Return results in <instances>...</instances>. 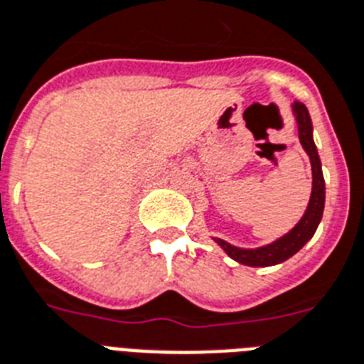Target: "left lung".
<instances>
[{"label": "left lung", "instance_id": "8db88e82", "mask_svg": "<svg viewBox=\"0 0 364 364\" xmlns=\"http://www.w3.org/2000/svg\"><path fill=\"white\" fill-rule=\"evenodd\" d=\"M295 121H297V131H299V141L303 149L306 151L310 159V166H312V192H310L309 205H306L305 215L301 220L295 224L294 228L289 230L286 235L279 237L273 243L258 247V249H239L233 245L226 243L224 239L213 237L217 245L224 252L228 254L230 258L239 262L243 265L250 267H269V265H277L291 258L295 252H299L306 245V241L312 239V235L318 230V224L323 215V205H326V181H323V172H321V161L316 149L314 138H312V121L306 106L299 100H295L291 105Z\"/></svg>", "mask_w": 364, "mask_h": 364}]
</instances>
